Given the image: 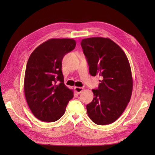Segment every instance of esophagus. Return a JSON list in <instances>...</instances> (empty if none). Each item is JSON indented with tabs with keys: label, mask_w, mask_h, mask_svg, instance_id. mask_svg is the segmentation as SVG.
I'll return each instance as SVG.
<instances>
[{
	"label": "esophagus",
	"mask_w": 155,
	"mask_h": 155,
	"mask_svg": "<svg viewBox=\"0 0 155 155\" xmlns=\"http://www.w3.org/2000/svg\"><path fill=\"white\" fill-rule=\"evenodd\" d=\"M83 87H74V90L76 91L78 94H80L81 92H82V91H83Z\"/></svg>",
	"instance_id": "esophagus-1"
}]
</instances>
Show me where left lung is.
<instances>
[{"instance_id":"obj_1","label":"left lung","mask_w":155,"mask_h":155,"mask_svg":"<svg viewBox=\"0 0 155 155\" xmlns=\"http://www.w3.org/2000/svg\"><path fill=\"white\" fill-rule=\"evenodd\" d=\"M92 76H100L92 101L87 105L89 118L97 125L110 124L122 114L130 100L133 78L123 50L109 38L91 37L81 43Z\"/></svg>"}]
</instances>
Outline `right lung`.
Returning <instances> with one entry per match:
<instances>
[{
	"label": "right lung",
	"mask_w": 155,
	"mask_h": 155,
	"mask_svg": "<svg viewBox=\"0 0 155 155\" xmlns=\"http://www.w3.org/2000/svg\"><path fill=\"white\" fill-rule=\"evenodd\" d=\"M72 39H50L30 55L26 64L24 89L26 100L37 119L46 122L58 120L74 96L64 84L61 71L65 54L76 47Z\"/></svg>",
	"instance_id": "right-lung-1"
}]
</instances>
